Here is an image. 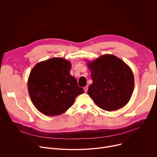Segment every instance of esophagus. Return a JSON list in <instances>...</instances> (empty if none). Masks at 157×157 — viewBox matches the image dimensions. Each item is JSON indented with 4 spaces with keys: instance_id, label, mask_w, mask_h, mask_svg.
Returning a JSON list of instances; mask_svg holds the SVG:
<instances>
[{
    "instance_id": "obj_1",
    "label": "esophagus",
    "mask_w": 157,
    "mask_h": 157,
    "mask_svg": "<svg viewBox=\"0 0 157 157\" xmlns=\"http://www.w3.org/2000/svg\"><path fill=\"white\" fill-rule=\"evenodd\" d=\"M84 90L85 92H87V90H88V87H87V86L84 87Z\"/></svg>"
}]
</instances>
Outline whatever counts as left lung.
I'll return each mask as SVG.
<instances>
[{"label": "left lung", "instance_id": "left-lung-1", "mask_svg": "<svg viewBox=\"0 0 157 157\" xmlns=\"http://www.w3.org/2000/svg\"><path fill=\"white\" fill-rule=\"evenodd\" d=\"M93 83L87 93L103 110L114 111L130 101L134 87V76L130 67L113 55H104L88 62Z\"/></svg>", "mask_w": 157, "mask_h": 157}]
</instances>
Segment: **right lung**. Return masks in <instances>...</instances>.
<instances>
[{"instance_id": "right-lung-1", "label": "right lung", "mask_w": 157, "mask_h": 157, "mask_svg": "<svg viewBox=\"0 0 157 157\" xmlns=\"http://www.w3.org/2000/svg\"><path fill=\"white\" fill-rule=\"evenodd\" d=\"M71 63L53 58L38 63L28 79V91L35 107L41 113L56 116L73 104L76 98L84 93L77 80L70 75Z\"/></svg>"}]
</instances>
